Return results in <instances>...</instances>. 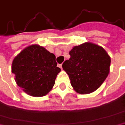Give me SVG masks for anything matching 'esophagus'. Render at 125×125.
Here are the masks:
<instances>
[{
    "mask_svg": "<svg viewBox=\"0 0 125 125\" xmlns=\"http://www.w3.org/2000/svg\"><path fill=\"white\" fill-rule=\"evenodd\" d=\"M58 66L59 67V68H62V63H60V64H58Z\"/></svg>",
    "mask_w": 125,
    "mask_h": 125,
    "instance_id": "esophagus-1",
    "label": "esophagus"
}]
</instances>
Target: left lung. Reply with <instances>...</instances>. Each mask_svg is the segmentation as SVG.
<instances>
[{
	"instance_id": "obj_1",
	"label": "left lung",
	"mask_w": 125,
	"mask_h": 125,
	"mask_svg": "<svg viewBox=\"0 0 125 125\" xmlns=\"http://www.w3.org/2000/svg\"><path fill=\"white\" fill-rule=\"evenodd\" d=\"M71 58L63 63L71 84L80 94L96 90L107 78L111 58L105 50L90 42L75 46L69 52Z\"/></svg>"
}]
</instances>
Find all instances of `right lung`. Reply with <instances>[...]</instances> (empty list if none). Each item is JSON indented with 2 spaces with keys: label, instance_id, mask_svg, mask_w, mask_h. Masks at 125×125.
Masks as SVG:
<instances>
[{
  "label": "right lung",
  "instance_id": "1",
  "mask_svg": "<svg viewBox=\"0 0 125 125\" xmlns=\"http://www.w3.org/2000/svg\"><path fill=\"white\" fill-rule=\"evenodd\" d=\"M60 71L55 55L37 45L23 50L12 66L17 85L33 96H44L52 90Z\"/></svg>",
  "mask_w": 125,
  "mask_h": 125
}]
</instances>
